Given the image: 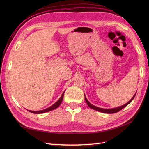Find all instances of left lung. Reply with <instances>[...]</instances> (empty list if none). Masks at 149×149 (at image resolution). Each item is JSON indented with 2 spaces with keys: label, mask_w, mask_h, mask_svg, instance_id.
Here are the masks:
<instances>
[{
  "label": "left lung",
  "mask_w": 149,
  "mask_h": 149,
  "mask_svg": "<svg viewBox=\"0 0 149 149\" xmlns=\"http://www.w3.org/2000/svg\"><path fill=\"white\" fill-rule=\"evenodd\" d=\"M136 93L134 94V95L132 97V99L130 100H129L128 102H127L125 104H124V105H122L121 106L117 107H115V108H113V109H103V108H100V107H99L95 106L93 105V104H91V103L89 102V101L87 100L86 96L84 97V99H85V100H86V102L88 104V106H89L90 108L93 109L94 110H96V111H99V112H102V113H108V114H112V113H115L116 112H118L119 111L122 110L123 108H124L125 106H127L128 104L130 103L132 100L134 99V98L136 95Z\"/></svg>",
  "instance_id": "left-lung-1"
}]
</instances>
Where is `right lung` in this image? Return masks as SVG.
I'll return each instance as SVG.
<instances>
[{
    "label": "right lung",
    "instance_id": "right-lung-1",
    "mask_svg": "<svg viewBox=\"0 0 149 149\" xmlns=\"http://www.w3.org/2000/svg\"><path fill=\"white\" fill-rule=\"evenodd\" d=\"M65 91L63 93L62 95L61 96V97L59 98V99L58 101H57V102H56L55 104H54L52 106H51L50 107H48V108H47V109H43V110H42V111H31V110H28V111H29V112L34 113V114H41V113L49 112V111H52V110H53V109H56L57 107H58L60 105V104H61V103L62 102V100H63V95H64Z\"/></svg>",
    "mask_w": 149,
    "mask_h": 149
}]
</instances>
